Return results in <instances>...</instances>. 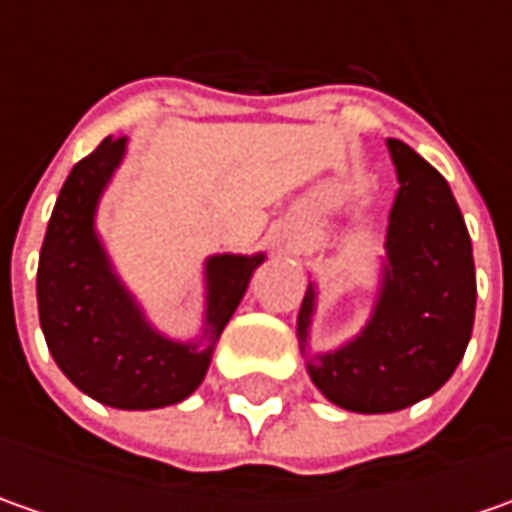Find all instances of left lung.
I'll return each instance as SVG.
<instances>
[{"label":"left lung","instance_id":"left-lung-1","mask_svg":"<svg viewBox=\"0 0 512 512\" xmlns=\"http://www.w3.org/2000/svg\"><path fill=\"white\" fill-rule=\"evenodd\" d=\"M387 148L399 193L373 313L356 339L307 359L313 384L353 413H393L433 396L462 362L476 316L473 245L453 190L404 142L387 139ZM313 313L310 282L296 319L302 353Z\"/></svg>","mask_w":512,"mask_h":512}]
</instances>
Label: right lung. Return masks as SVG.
<instances>
[{
	"mask_svg": "<svg viewBox=\"0 0 512 512\" xmlns=\"http://www.w3.org/2000/svg\"><path fill=\"white\" fill-rule=\"evenodd\" d=\"M128 139L108 136L76 162L59 190L39 253V325L59 370L90 399L119 410H156L187 399L245 296L265 253H216L205 262V327L196 342H173L150 325L122 285L96 233V207Z\"/></svg>",
	"mask_w": 512,
	"mask_h": 512,
	"instance_id": "1",
	"label": "right lung"
}]
</instances>
